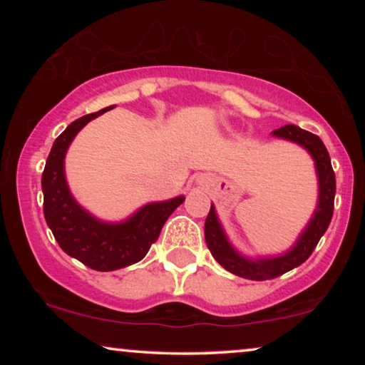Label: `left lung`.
<instances>
[{"label":"left lung","mask_w":365,"mask_h":365,"mask_svg":"<svg viewBox=\"0 0 365 365\" xmlns=\"http://www.w3.org/2000/svg\"><path fill=\"white\" fill-rule=\"evenodd\" d=\"M274 136L289 139V141L301 144L306 148L314 161H316V169L319 176V202L317 209L314 212V217L309 222L306 231L301 234L299 241L296 242L291 251L284 256L271 257V259H259V261H251V259L242 257L231 247L227 242L226 234L222 232L221 224L216 217V211L211 206L204 224V236H206V244L211 251L212 257L226 269V271L236 274L239 277L251 279V281H267V279H276L282 274L291 271V269L301 266L311 256L316 249L319 239L327 231L331 224L332 212H334V197H336V174H334L331 158L321 138L316 134L301 129L294 124H287L276 129L272 133Z\"/></svg>","instance_id":"8db88e82"}]
</instances>
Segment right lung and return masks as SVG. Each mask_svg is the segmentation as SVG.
I'll return each mask as SVG.
<instances>
[{
  "instance_id": "right-lung-1",
  "label": "right lung",
  "mask_w": 365,
  "mask_h": 365,
  "mask_svg": "<svg viewBox=\"0 0 365 365\" xmlns=\"http://www.w3.org/2000/svg\"><path fill=\"white\" fill-rule=\"evenodd\" d=\"M109 109L86 114L59 134L41 178L44 219L59 247L84 266L101 272L116 271L141 261L158 241L164 222L184 201L179 196L171 201L148 204L121 224L98 221L78 206L64 179V154L79 129Z\"/></svg>"
}]
</instances>
